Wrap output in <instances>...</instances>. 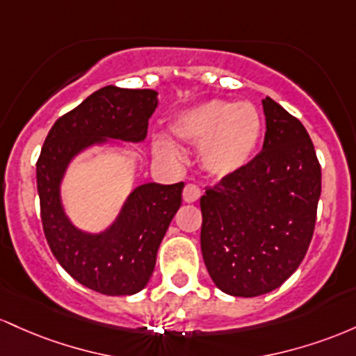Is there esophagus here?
<instances>
[{
    "label": "esophagus",
    "instance_id": "1",
    "mask_svg": "<svg viewBox=\"0 0 356 356\" xmlns=\"http://www.w3.org/2000/svg\"><path fill=\"white\" fill-rule=\"evenodd\" d=\"M200 195H202V191H200V188L195 185V183H186L185 190H183V200H185L186 203L197 202Z\"/></svg>",
    "mask_w": 356,
    "mask_h": 356
}]
</instances>
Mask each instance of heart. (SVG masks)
I'll return each mask as SVG.
<instances>
[{
  "label": "heart",
  "instance_id": "heart-1",
  "mask_svg": "<svg viewBox=\"0 0 356 356\" xmlns=\"http://www.w3.org/2000/svg\"><path fill=\"white\" fill-rule=\"evenodd\" d=\"M171 131L191 146H200L203 170L215 178L241 173L257 153L262 118L249 102L210 99L181 111L171 121ZM154 153L166 159H181V149L168 138H158Z\"/></svg>",
  "mask_w": 356,
  "mask_h": 356
}]
</instances>
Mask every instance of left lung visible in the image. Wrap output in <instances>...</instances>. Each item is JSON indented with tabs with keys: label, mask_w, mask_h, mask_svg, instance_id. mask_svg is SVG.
<instances>
[{
	"label": "left lung",
	"mask_w": 356,
	"mask_h": 356,
	"mask_svg": "<svg viewBox=\"0 0 356 356\" xmlns=\"http://www.w3.org/2000/svg\"><path fill=\"white\" fill-rule=\"evenodd\" d=\"M262 151L200 198L203 261L230 296L270 293L305 259L316 223L321 166L299 119L266 97Z\"/></svg>",
	"instance_id": "left-lung-1"
}]
</instances>
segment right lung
<instances>
[{
	"instance_id": "obj_1",
	"label": "right lung",
	"mask_w": 356,
	"mask_h": 356,
	"mask_svg": "<svg viewBox=\"0 0 356 356\" xmlns=\"http://www.w3.org/2000/svg\"><path fill=\"white\" fill-rule=\"evenodd\" d=\"M158 92L95 90L51 126L37 161V188L43 232L58 264L82 286L107 296H127L147 284L168 225L173 220L185 183H146L129 195L118 220L97 235L72 225L60 202L67 165L82 149L107 138L139 143L158 106Z\"/></svg>"
}]
</instances>
